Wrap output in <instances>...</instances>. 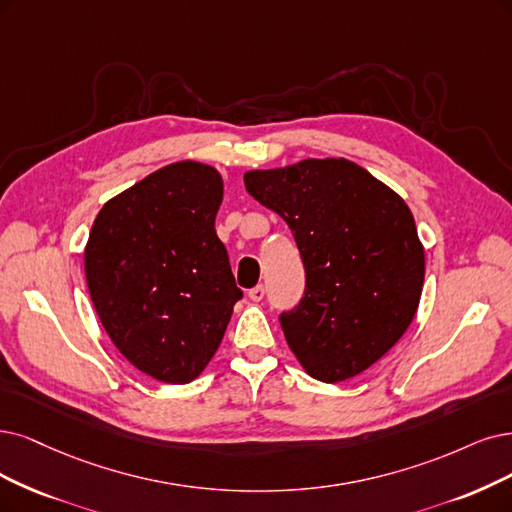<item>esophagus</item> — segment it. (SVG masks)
I'll return each instance as SVG.
<instances>
[{"label": "esophagus", "mask_w": 512, "mask_h": 512, "mask_svg": "<svg viewBox=\"0 0 512 512\" xmlns=\"http://www.w3.org/2000/svg\"><path fill=\"white\" fill-rule=\"evenodd\" d=\"M249 297H251V301H261L263 297H266V287H263V285H257L255 289H251V291H249Z\"/></svg>", "instance_id": "34e87169"}]
</instances>
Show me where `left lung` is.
<instances>
[{"label":"left lung","mask_w":512,"mask_h":512,"mask_svg":"<svg viewBox=\"0 0 512 512\" xmlns=\"http://www.w3.org/2000/svg\"><path fill=\"white\" fill-rule=\"evenodd\" d=\"M244 185L287 221L304 261V297L280 314L301 367L327 384L369 369L403 337L424 287L405 200L346 158L249 170Z\"/></svg>","instance_id":"8db88e82"}]
</instances>
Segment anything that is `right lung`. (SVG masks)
Listing matches in <instances>:
<instances>
[{
  "label": "right lung",
  "instance_id": "1",
  "mask_svg": "<svg viewBox=\"0 0 512 512\" xmlns=\"http://www.w3.org/2000/svg\"><path fill=\"white\" fill-rule=\"evenodd\" d=\"M213 166L168 164L105 202L84 251L101 323L139 371L189 384L217 352L242 297L215 217Z\"/></svg>",
  "mask_w": 512,
  "mask_h": 512
}]
</instances>
